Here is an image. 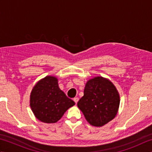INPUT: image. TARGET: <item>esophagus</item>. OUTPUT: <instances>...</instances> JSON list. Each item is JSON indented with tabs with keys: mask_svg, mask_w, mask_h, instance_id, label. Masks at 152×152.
Listing matches in <instances>:
<instances>
[{
	"mask_svg": "<svg viewBox=\"0 0 152 152\" xmlns=\"http://www.w3.org/2000/svg\"><path fill=\"white\" fill-rule=\"evenodd\" d=\"M74 101L75 102V103L76 104H77V102H78V101H79V98L78 97H75V98H74Z\"/></svg>",
	"mask_w": 152,
	"mask_h": 152,
	"instance_id": "1",
	"label": "esophagus"
}]
</instances>
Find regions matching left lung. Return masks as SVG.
Returning a JSON list of instances; mask_svg holds the SVG:
<instances>
[{"label": "left lung", "mask_w": 152, "mask_h": 152, "mask_svg": "<svg viewBox=\"0 0 152 152\" xmlns=\"http://www.w3.org/2000/svg\"><path fill=\"white\" fill-rule=\"evenodd\" d=\"M119 102V93L112 82L97 76L87 82L77 105L89 124L102 127L115 117Z\"/></svg>", "instance_id": "obj_1"}]
</instances>
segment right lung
Returning <instances> with one entry per match:
<instances>
[{
	"label": "right lung",
	"mask_w": 152,
	"mask_h": 152,
	"mask_svg": "<svg viewBox=\"0 0 152 152\" xmlns=\"http://www.w3.org/2000/svg\"><path fill=\"white\" fill-rule=\"evenodd\" d=\"M74 102L61 90L56 77L48 76L38 81L32 89L30 106L38 120L53 124L62 118Z\"/></svg>",
	"instance_id": "obj_1"
}]
</instances>
